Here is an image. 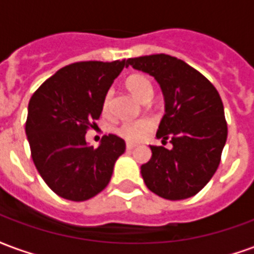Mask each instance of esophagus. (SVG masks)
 <instances>
[{
    "label": "esophagus",
    "instance_id": "34e87169",
    "mask_svg": "<svg viewBox=\"0 0 254 254\" xmlns=\"http://www.w3.org/2000/svg\"><path fill=\"white\" fill-rule=\"evenodd\" d=\"M136 147V144L133 143H127V149H133Z\"/></svg>",
    "mask_w": 254,
    "mask_h": 254
}]
</instances>
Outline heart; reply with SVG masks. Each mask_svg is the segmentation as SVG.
<instances>
[{
	"mask_svg": "<svg viewBox=\"0 0 254 254\" xmlns=\"http://www.w3.org/2000/svg\"><path fill=\"white\" fill-rule=\"evenodd\" d=\"M127 91L137 98L138 100L149 99L152 96V84L149 81V78L144 74H132L127 78ZM111 102V91H109L103 98V110H107ZM154 129V122L149 118H141V120H133V121H124L121 122L116 130L117 133L121 136L122 138H125L127 141H140L148 136V133Z\"/></svg>",
	"mask_w": 254,
	"mask_h": 254,
	"instance_id": "1",
	"label": "heart"
}]
</instances>
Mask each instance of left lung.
I'll use <instances>...</instances> for the list:
<instances>
[{
    "label": "left lung",
    "mask_w": 254,
    "mask_h": 254,
    "mask_svg": "<svg viewBox=\"0 0 254 254\" xmlns=\"http://www.w3.org/2000/svg\"><path fill=\"white\" fill-rule=\"evenodd\" d=\"M127 66L148 73L160 85L165 116L156 137L173 148L149 145L152 156L141 166L149 190L167 200L197 194L212 178L227 140V124L218 91L201 73L167 54L129 58Z\"/></svg>",
    "instance_id": "obj_1"
}]
</instances>
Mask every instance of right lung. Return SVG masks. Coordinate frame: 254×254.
Wrapping results in <instances>:
<instances>
[{
  "label": "right lung",
  "instance_id": "obj_1",
  "mask_svg": "<svg viewBox=\"0 0 254 254\" xmlns=\"http://www.w3.org/2000/svg\"><path fill=\"white\" fill-rule=\"evenodd\" d=\"M127 61L70 64L47 78L28 103L25 134L43 181L58 196L84 201L105 189L125 141L105 136L94 148L85 140L103 110V98Z\"/></svg>",
  "mask_w": 254,
  "mask_h": 254
}]
</instances>
